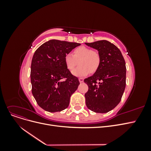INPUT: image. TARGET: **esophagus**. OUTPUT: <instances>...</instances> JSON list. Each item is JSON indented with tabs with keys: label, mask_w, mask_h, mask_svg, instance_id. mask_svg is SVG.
<instances>
[{
	"label": "esophagus",
	"mask_w": 151,
	"mask_h": 151,
	"mask_svg": "<svg viewBox=\"0 0 151 151\" xmlns=\"http://www.w3.org/2000/svg\"><path fill=\"white\" fill-rule=\"evenodd\" d=\"M79 81L80 83H83V82H84V79L83 78H79Z\"/></svg>",
	"instance_id": "esophagus-1"
}]
</instances>
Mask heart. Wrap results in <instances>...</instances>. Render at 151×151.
<instances>
[{
  "label": "heart",
  "instance_id": "1",
  "mask_svg": "<svg viewBox=\"0 0 151 151\" xmlns=\"http://www.w3.org/2000/svg\"><path fill=\"white\" fill-rule=\"evenodd\" d=\"M65 65L68 70H72L77 65L79 67L72 71V74L76 77H84L89 72H96L101 64V56L98 51L92 50L86 47H80L74 50V55L68 53L64 57Z\"/></svg>",
  "mask_w": 151,
  "mask_h": 151
}]
</instances>
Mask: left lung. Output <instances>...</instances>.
I'll use <instances>...</instances> for the list:
<instances>
[{"label":"left lung","instance_id":"1","mask_svg":"<svg viewBox=\"0 0 151 151\" xmlns=\"http://www.w3.org/2000/svg\"><path fill=\"white\" fill-rule=\"evenodd\" d=\"M97 50L101 64L96 72L84 83L88 86L85 94L86 106L96 113H107L121 101L126 86L125 62L120 50L106 40L85 43Z\"/></svg>","mask_w":151,"mask_h":151}]
</instances>
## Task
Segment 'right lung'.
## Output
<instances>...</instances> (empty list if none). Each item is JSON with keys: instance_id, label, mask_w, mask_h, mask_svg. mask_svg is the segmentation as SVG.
<instances>
[{"instance_id": "right-lung-1", "label": "right lung", "mask_w": 151, "mask_h": 151, "mask_svg": "<svg viewBox=\"0 0 151 151\" xmlns=\"http://www.w3.org/2000/svg\"><path fill=\"white\" fill-rule=\"evenodd\" d=\"M80 43L50 40L36 50L31 61L32 94L45 111H61L68 106L70 98L80 84L67 68L64 57ZM65 78V81H62Z\"/></svg>"}]
</instances>
